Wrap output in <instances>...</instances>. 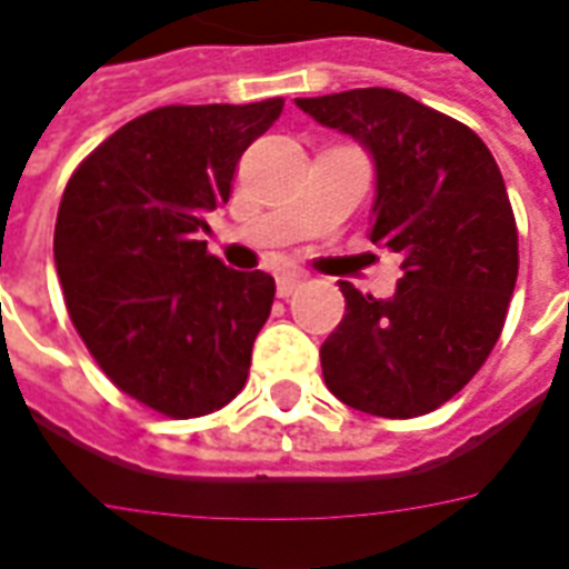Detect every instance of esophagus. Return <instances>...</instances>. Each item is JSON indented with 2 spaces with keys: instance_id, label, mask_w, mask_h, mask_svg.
Listing matches in <instances>:
<instances>
[{
  "instance_id": "obj_1",
  "label": "esophagus",
  "mask_w": 569,
  "mask_h": 569,
  "mask_svg": "<svg viewBox=\"0 0 569 569\" xmlns=\"http://www.w3.org/2000/svg\"><path fill=\"white\" fill-rule=\"evenodd\" d=\"M301 277L298 273H283V277H277V296L280 298H289V296H296L298 289H301Z\"/></svg>"
}]
</instances>
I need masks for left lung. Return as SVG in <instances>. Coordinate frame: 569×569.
<instances>
[{
    "label": "left lung",
    "mask_w": 569,
    "mask_h": 569,
    "mask_svg": "<svg viewBox=\"0 0 569 569\" xmlns=\"http://www.w3.org/2000/svg\"><path fill=\"white\" fill-rule=\"evenodd\" d=\"M296 104L368 147L370 241L398 252L403 271L386 301L340 280L347 313L319 349L326 386L361 413H431L486 365L519 277L498 162L473 129L407 92L368 87Z\"/></svg>",
    "instance_id": "8db88e82"
}]
</instances>
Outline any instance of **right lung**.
<instances>
[{
    "label": "right lung",
    "mask_w": 569,
    "mask_h": 569,
    "mask_svg": "<svg viewBox=\"0 0 569 569\" xmlns=\"http://www.w3.org/2000/svg\"><path fill=\"white\" fill-rule=\"evenodd\" d=\"M280 111L283 99L156 108L104 138L62 192L53 262L71 322L104 377L168 419L220 410L250 373L273 277L226 268L199 231Z\"/></svg>",
    "instance_id": "obj_1"
}]
</instances>
